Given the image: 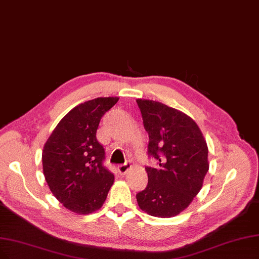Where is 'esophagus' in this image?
Instances as JSON below:
<instances>
[{"instance_id": "esophagus-1", "label": "esophagus", "mask_w": 259, "mask_h": 259, "mask_svg": "<svg viewBox=\"0 0 259 259\" xmlns=\"http://www.w3.org/2000/svg\"><path fill=\"white\" fill-rule=\"evenodd\" d=\"M130 168H131V162H130V161H126V162H124L123 164L118 165V172H119L121 175H124V174H125V173L128 171Z\"/></svg>"}]
</instances>
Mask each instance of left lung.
<instances>
[{
	"label": "left lung",
	"mask_w": 259,
	"mask_h": 259,
	"mask_svg": "<svg viewBox=\"0 0 259 259\" xmlns=\"http://www.w3.org/2000/svg\"><path fill=\"white\" fill-rule=\"evenodd\" d=\"M149 134L148 156L158 167H146L148 186L136 194L139 207L158 218L187 208L208 172V148L196 123L186 113L152 100H137Z\"/></svg>",
	"instance_id": "obj_1"
}]
</instances>
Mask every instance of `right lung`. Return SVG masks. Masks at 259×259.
<instances>
[{"mask_svg": "<svg viewBox=\"0 0 259 259\" xmlns=\"http://www.w3.org/2000/svg\"><path fill=\"white\" fill-rule=\"evenodd\" d=\"M119 98H97L70 110L45 144L46 181L66 208L79 214L102 207L115 177L104 165L105 150L97 139L102 117Z\"/></svg>", "mask_w": 259, "mask_h": 259, "instance_id": "obj_1", "label": "right lung"}]
</instances>
